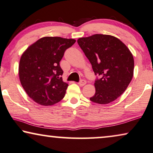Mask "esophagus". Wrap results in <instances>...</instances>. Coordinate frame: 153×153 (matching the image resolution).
I'll return each mask as SVG.
<instances>
[{
    "label": "esophagus",
    "mask_w": 153,
    "mask_h": 153,
    "mask_svg": "<svg viewBox=\"0 0 153 153\" xmlns=\"http://www.w3.org/2000/svg\"><path fill=\"white\" fill-rule=\"evenodd\" d=\"M86 84V81L84 80V79H81L80 80V81L79 82V85H80V86H83V85Z\"/></svg>",
    "instance_id": "esophagus-1"
}]
</instances>
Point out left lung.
Masks as SVG:
<instances>
[{
    "instance_id": "obj_1",
    "label": "left lung",
    "mask_w": 153,
    "mask_h": 153,
    "mask_svg": "<svg viewBox=\"0 0 153 153\" xmlns=\"http://www.w3.org/2000/svg\"><path fill=\"white\" fill-rule=\"evenodd\" d=\"M77 42L99 76L95 81V94L91 101L106 104L116 100L133 77L134 62L130 51L120 39L108 35L81 37Z\"/></svg>"
}]
</instances>
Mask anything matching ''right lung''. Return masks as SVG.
I'll return each instance as SVG.
<instances>
[{
  "label": "right lung",
  "instance_id": "add662e5",
  "mask_svg": "<svg viewBox=\"0 0 153 153\" xmlns=\"http://www.w3.org/2000/svg\"><path fill=\"white\" fill-rule=\"evenodd\" d=\"M75 42L74 39L45 37L23 53L19 66L21 83L37 104L53 105L65 97L68 84L62 81L60 61Z\"/></svg>",
  "mask_w": 153,
  "mask_h": 153
}]
</instances>
